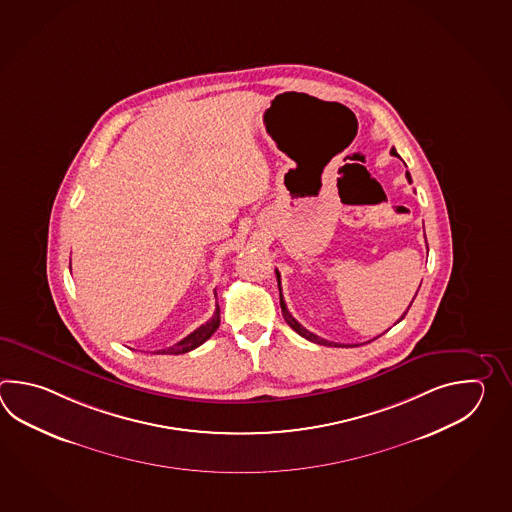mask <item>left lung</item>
Listing matches in <instances>:
<instances>
[{"label": "left lung", "instance_id": "8db88e82", "mask_svg": "<svg viewBox=\"0 0 512 512\" xmlns=\"http://www.w3.org/2000/svg\"><path fill=\"white\" fill-rule=\"evenodd\" d=\"M392 155H397V152L393 150L392 148ZM406 177H408V181L412 183V177H410V174L406 172ZM276 280H278V287H280V305H282V315L283 318H285V322L289 324V326L293 327L294 331L300 335V337L307 338V340H311V342H315V344H322V346H335V348H353V346H346V344H337V342H329V340H326V338H320L318 335H315V333H311L309 329H305L300 322H296V318H293V315L287 311V305H285V302H283V296H282V285H280V272H278V269H276ZM414 302V300H412ZM410 309V307H408ZM408 309H406V313H408ZM406 313H404L397 322H401L403 320L404 316H406ZM375 340V338H373ZM357 346V344H355Z\"/></svg>", "mask_w": 512, "mask_h": 512}]
</instances>
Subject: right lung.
<instances>
[{
	"mask_svg": "<svg viewBox=\"0 0 512 512\" xmlns=\"http://www.w3.org/2000/svg\"><path fill=\"white\" fill-rule=\"evenodd\" d=\"M69 269H71V263H69ZM219 305L216 307V313L208 320L207 324L197 327L194 333H190L188 337L183 338L181 342L174 344L172 348L161 349L159 353L163 355H181V353H188L192 349H196L197 346H201L203 342H207L208 338L212 337L216 333V329L219 327Z\"/></svg>",
	"mask_w": 512,
	"mask_h": 512,
	"instance_id": "1",
	"label": "right lung"
}]
</instances>
